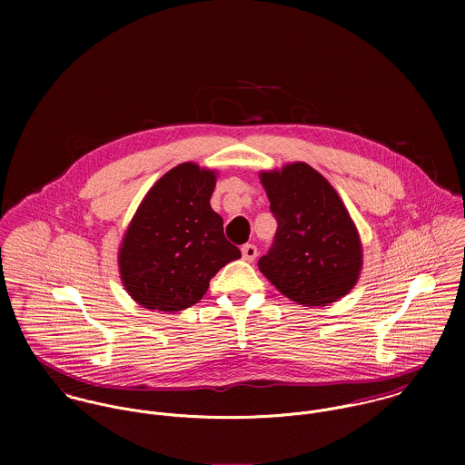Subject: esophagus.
<instances>
[{
  "instance_id": "obj_1",
  "label": "esophagus",
  "mask_w": 465,
  "mask_h": 465,
  "mask_svg": "<svg viewBox=\"0 0 465 465\" xmlns=\"http://www.w3.org/2000/svg\"><path fill=\"white\" fill-rule=\"evenodd\" d=\"M242 254H243V260H245V262H254L256 256H258V249H256V245H252V243H245V245L242 247Z\"/></svg>"
}]
</instances>
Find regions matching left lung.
Segmentation results:
<instances>
[{"mask_svg": "<svg viewBox=\"0 0 465 465\" xmlns=\"http://www.w3.org/2000/svg\"><path fill=\"white\" fill-rule=\"evenodd\" d=\"M277 220L273 243L258 266L288 299L326 306L347 295L361 270L358 231L331 184L310 164L263 172Z\"/></svg>", "mask_w": 465, "mask_h": 465, "instance_id": "1", "label": "left lung"}]
</instances>
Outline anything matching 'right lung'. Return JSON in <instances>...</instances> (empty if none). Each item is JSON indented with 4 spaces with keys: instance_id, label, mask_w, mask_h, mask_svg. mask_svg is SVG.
Masks as SVG:
<instances>
[{
    "instance_id": "right-lung-1",
    "label": "right lung",
    "mask_w": 465,
    "mask_h": 465,
    "mask_svg": "<svg viewBox=\"0 0 465 465\" xmlns=\"http://www.w3.org/2000/svg\"><path fill=\"white\" fill-rule=\"evenodd\" d=\"M216 177L184 163L164 173L137 207L120 249L125 290L148 310L197 304L214 273L242 258L211 209Z\"/></svg>"
}]
</instances>
